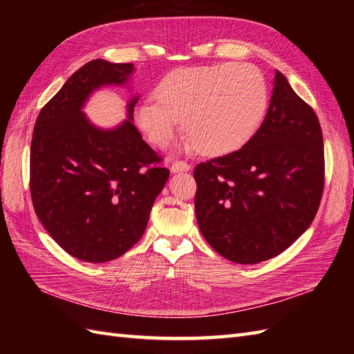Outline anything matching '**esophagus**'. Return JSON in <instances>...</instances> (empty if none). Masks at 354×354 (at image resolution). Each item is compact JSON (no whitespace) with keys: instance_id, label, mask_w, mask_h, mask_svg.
<instances>
[{"instance_id":"1","label":"esophagus","mask_w":354,"mask_h":354,"mask_svg":"<svg viewBox=\"0 0 354 354\" xmlns=\"http://www.w3.org/2000/svg\"><path fill=\"white\" fill-rule=\"evenodd\" d=\"M190 169V165L187 162H185V160H174L173 165H171V173H186V171Z\"/></svg>"}]
</instances>
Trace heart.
Listing matches in <instances>:
<instances>
[{"label": "heart", "instance_id": "b5f03b06", "mask_svg": "<svg viewBox=\"0 0 354 354\" xmlns=\"http://www.w3.org/2000/svg\"><path fill=\"white\" fill-rule=\"evenodd\" d=\"M153 97L134 108V121L149 143L164 149L180 120L187 149L224 156L239 151L260 130L269 109V85L248 63L181 68L159 81Z\"/></svg>", "mask_w": 354, "mask_h": 354}]
</instances>
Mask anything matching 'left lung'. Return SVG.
<instances>
[{
	"mask_svg": "<svg viewBox=\"0 0 354 354\" xmlns=\"http://www.w3.org/2000/svg\"><path fill=\"white\" fill-rule=\"evenodd\" d=\"M195 212L224 259L255 264L279 255L312 224L325 185L317 115L274 73L260 130L239 151L196 165Z\"/></svg>",
	"mask_w": 354,
	"mask_h": 354,
	"instance_id": "left-lung-1",
	"label": "left lung"
}]
</instances>
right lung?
I'll return each mask as SVG.
<instances>
[{
    "label": "right lung",
    "mask_w": 354,
    "mask_h": 354,
    "mask_svg": "<svg viewBox=\"0 0 354 354\" xmlns=\"http://www.w3.org/2000/svg\"><path fill=\"white\" fill-rule=\"evenodd\" d=\"M133 63L95 59L71 75L44 108L30 143L29 187L37 217L69 255L87 263L118 259L143 236L169 169L128 118L100 130L81 112L93 90L124 84Z\"/></svg>",
    "instance_id": "add662e5"
}]
</instances>
